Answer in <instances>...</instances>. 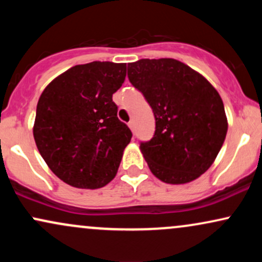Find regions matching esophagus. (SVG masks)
I'll return each mask as SVG.
<instances>
[{
  "label": "esophagus",
  "mask_w": 262,
  "mask_h": 262,
  "mask_svg": "<svg viewBox=\"0 0 262 262\" xmlns=\"http://www.w3.org/2000/svg\"><path fill=\"white\" fill-rule=\"evenodd\" d=\"M128 127H129V128H130V129H132V130H134V129H135V123H134V121H133V119H132V121L128 123Z\"/></svg>",
  "instance_id": "obj_1"
}]
</instances>
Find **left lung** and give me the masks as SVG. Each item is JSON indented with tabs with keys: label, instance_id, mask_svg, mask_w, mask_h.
<instances>
[{
	"label": "left lung",
	"instance_id": "8db88e82",
	"mask_svg": "<svg viewBox=\"0 0 262 262\" xmlns=\"http://www.w3.org/2000/svg\"><path fill=\"white\" fill-rule=\"evenodd\" d=\"M128 79L154 112V137L140 144L152 175L171 185L198 179L214 162L228 130L217 90L175 59L130 62Z\"/></svg>",
	"mask_w": 262,
	"mask_h": 262
}]
</instances>
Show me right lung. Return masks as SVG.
I'll list each match as a JSON object with an SVG mask.
<instances>
[{
    "label": "right lung",
    "mask_w": 262,
    "mask_h": 262,
    "mask_svg": "<svg viewBox=\"0 0 262 262\" xmlns=\"http://www.w3.org/2000/svg\"><path fill=\"white\" fill-rule=\"evenodd\" d=\"M125 75V64L76 65L55 77L39 97L35 144L49 169L73 187L101 188L117 175L132 139L112 100Z\"/></svg>",
    "instance_id": "right-lung-1"
}]
</instances>
